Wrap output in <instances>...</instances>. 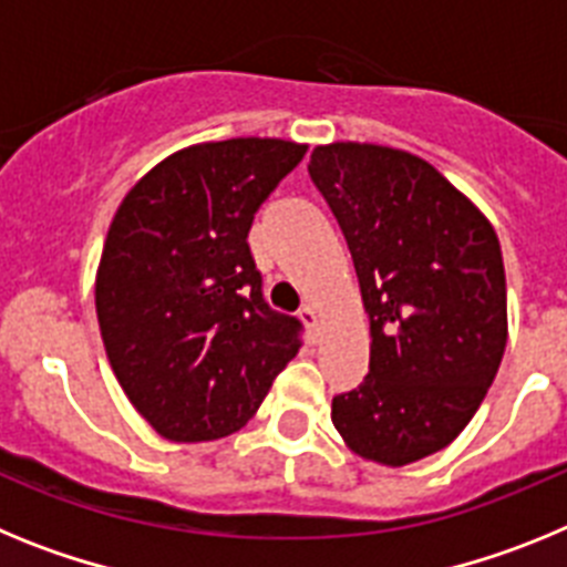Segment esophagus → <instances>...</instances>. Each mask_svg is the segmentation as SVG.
Wrapping results in <instances>:
<instances>
[{
    "mask_svg": "<svg viewBox=\"0 0 567 567\" xmlns=\"http://www.w3.org/2000/svg\"><path fill=\"white\" fill-rule=\"evenodd\" d=\"M298 318L303 320V327L309 329V332H318V309L312 307V303H307V307H300V312H298Z\"/></svg>",
    "mask_w": 567,
    "mask_h": 567,
    "instance_id": "34e87169",
    "label": "esophagus"
}]
</instances>
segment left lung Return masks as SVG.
Masks as SVG:
<instances>
[{
  "mask_svg": "<svg viewBox=\"0 0 567 567\" xmlns=\"http://www.w3.org/2000/svg\"><path fill=\"white\" fill-rule=\"evenodd\" d=\"M309 175L343 229L372 334L369 374L332 400V423L363 460L417 463L468 425L503 360L497 233L405 150L334 142L312 150Z\"/></svg>",
  "mask_w": 567,
  "mask_h": 567,
  "instance_id": "obj_1",
  "label": "left lung"
}]
</instances>
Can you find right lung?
Returning <instances> with one entry per match:
<instances>
[{
  "label": "right lung",
  "mask_w": 567,
  "mask_h": 567,
  "mask_svg": "<svg viewBox=\"0 0 567 567\" xmlns=\"http://www.w3.org/2000/svg\"><path fill=\"white\" fill-rule=\"evenodd\" d=\"M307 155L284 138H227L155 164L113 215L96 315L115 380L155 432L207 443L238 432L300 349L269 309L247 235Z\"/></svg>",
  "instance_id": "obj_1"
}]
</instances>
